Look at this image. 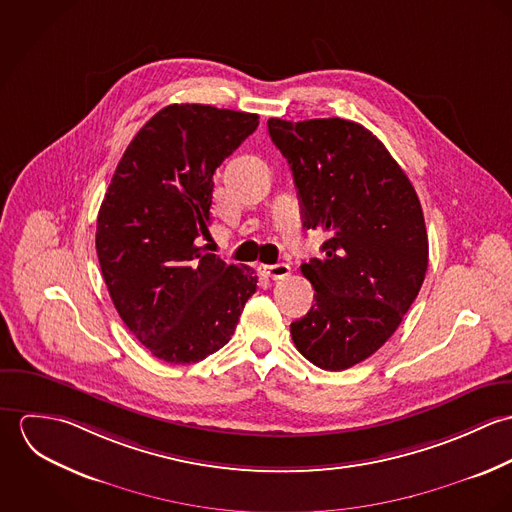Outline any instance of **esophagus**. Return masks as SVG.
I'll list each match as a JSON object with an SVG mask.
<instances>
[{"instance_id":"esophagus-1","label":"esophagus","mask_w":512,"mask_h":512,"mask_svg":"<svg viewBox=\"0 0 512 512\" xmlns=\"http://www.w3.org/2000/svg\"><path fill=\"white\" fill-rule=\"evenodd\" d=\"M262 276L272 278V280H284L290 276V266L288 264H274V266H260Z\"/></svg>"}]
</instances>
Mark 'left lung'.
Wrapping results in <instances>:
<instances>
[{"mask_svg":"<svg viewBox=\"0 0 512 512\" xmlns=\"http://www.w3.org/2000/svg\"><path fill=\"white\" fill-rule=\"evenodd\" d=\"M288 159L305 228L327 232L323 258L301 264L315 303L290 325L297 351L345 370L398 329L428 270L420 199L384 144L341 118L268 120Z\"/></svg>","mask_w":512,"mask_h":512,"instance_id":"obj_1","label":"left lung"}]
</instances>
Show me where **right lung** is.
Returning <instances> with one entry per match:
<instances>
[{
	"label": "right lung",
	"mask_w": 512,
	"mask_h": 512,
	"mask_svg": "<svg viewBox=\"0 0 512 512\" xmlns=\"http://www.w3.org/2000/svg\"><path fill=\"white\" fill-rule=\"evenodd\" d=\"M258 114L159 110L126 147L98 211L96 254L116 311L153 357L189 365L222 349L258 276L205 252L213 175Z\"/></svg>",
	"instance_id": "obj_1"
}]
</instances>
